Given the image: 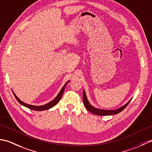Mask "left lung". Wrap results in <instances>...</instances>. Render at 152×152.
I'll use <instances>...</instances> for the list:
<instances>
[{"label": "left lung", "mask_w": 152, "mask_h": 152, "mask_svg": "<svg viewBox=\"0 0 152 152\" xmlns=\"http://www.w3.org/2000/svg\"><path fill=\"white\" fill-rule=\"evenodd\" d=\"M83 104H84V106L86 108V110L88 111H91V113L95 114V115H115V114H117L120 113L121 111H122L125 108L128 106L129 102H131L132 99H131L127 103L124 105L122 107H121L118 109L113 110H101L98 109V108H96L93 107L92 105L89 103L88 100H87V97H86V92L85 90H83Z\"/></svg>", "instance_id": "left-lung-1"}]
</instances>
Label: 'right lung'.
<instances>
[{"label": "right lung", "instance_id": "right-lung-1", "mask_svg": "<svg viewBox=\"0 0 152 152\" xmlns=\"http://www.w3.org/2000/svg\"><path fill=\"white\" fill-rule=\"evenodd\" d=\"M69 82V80H68V81L66 82V84H65L64 85V86L62 88H61V91H60V92H59L58 94L57 95V96L53 100H52L51 102H49V103L48 104H46L45 105H42V106H33V105H30V104H26L25 103V102H22L21 100H20L19 98H18L17 97V96L15 94L14 92H13V94L14 95V96L15 98V99L18 100V102H19V103L20 104L22 105V106L26 107L27 108H29V109L30 110H35V111H43V110H48V109H50L51 107H54V106H56V105L59 101L60 100V99L61 98V96H62L63 95V93L64 92V90H65V88H66V86L67 85V84Z\"/></svg>", "mask_w": 152, "mask_h": 152}]
</instances>
